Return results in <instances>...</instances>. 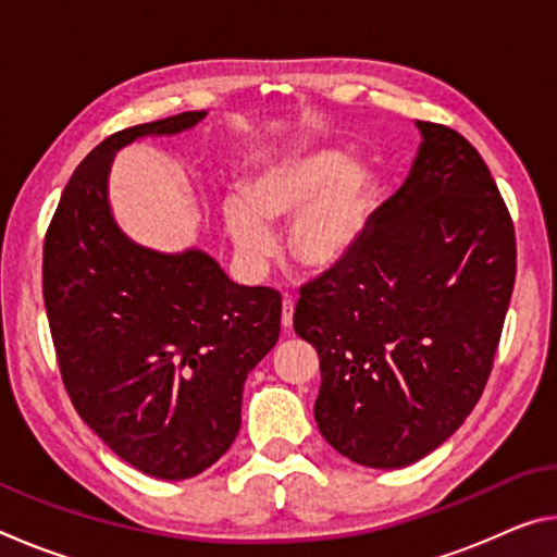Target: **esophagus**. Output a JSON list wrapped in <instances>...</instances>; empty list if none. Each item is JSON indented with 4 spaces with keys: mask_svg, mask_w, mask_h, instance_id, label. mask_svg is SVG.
Segmentation results:
<instances>
[{
    "mask_svg": "<svg viewBox=\"0 0 557 557\" xmlns=\"http://www.w3.org/2000/svg\"><path fill=\"white\" fill-rule=\"evenodd\" d=\"M292 314H295V301L285 297V299H282V326H285V329L292 326Z\"/></svg>",
    "mask_w": 557,
    "mask_h": 557,
    "instance_id": "obj_1",
    "label": "esophagus"
}]
</instances>
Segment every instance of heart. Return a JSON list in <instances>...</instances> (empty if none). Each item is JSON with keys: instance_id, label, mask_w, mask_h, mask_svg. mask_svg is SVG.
<instances>
[{"instance_id": "heart-1", "label": "heart", "mask_w": 557, "mask_h": 557, "mask_svg": "<svg viewBox=\"0 0 557 557\" xmlns=\"http://www.w3.org/2000/svg\"><path fill=\"white\" fill-rule=\"evenodd\" d=\"M371 169L336 149L268 164L223 201V225L243 265L258 272L275 250L270 223L292 221L289 250L312 272H334L361 250L375 215Z\"/></svg>"}]
</instances>
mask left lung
<instances>
[{
    "instance_id": "left-lung-1",
    "label": "left lung",
    "mask_w": 557,
    "mask_h": 557,
    "mask_svg": "<svg viewBox=\"0 0 557 557\" xmlns=\"http://www.w3.org/2000/svg\"><path fill=\"white\" fill-rule=\"evenodd\" d=\"M410 176L344 268L299 289L295 332L319 354L314 418L338 455L400 469L482 398L516 280V233L482 154L418 120Z\"/></svg>"
}]
</instances>
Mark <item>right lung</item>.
<instances>
[{"label": "right lung", "mask_w": 557, "mask_h": 557, "mask_svg": "<svg viewBox=\"0 0 557 557\" xmlns=\"http://www.w3.org/2000/svg\"><path fill=\"white\" fill-rule=\"evenodd\" d=\"M203 117L191 110L102 139L65 184L44 240V305L73 408L127 465L174 482L233 445L245 379L282 319L280 292L238 285L203 250L143 248L112 219L117 149Z\"/></svg>", "instance_id": "obj_1"}]
</instances>
